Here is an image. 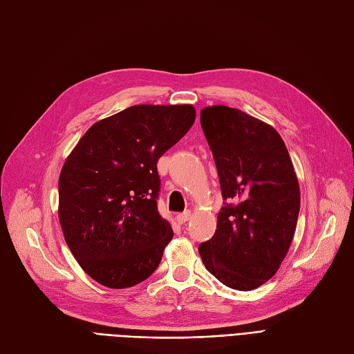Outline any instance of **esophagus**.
Segmentation results:
<instances>
[{"label": "esophagus", "mask_w": 354, "mask_h": 354, "mask_svg": "<svg viewBox=\"0 0 354 354\" xmlns=\"http://www.w3.org/2000/svg\"><path fill=\"white\" fill-rule=\"evenodd\" d=\"M190 217H192V214H190V211H185V212H181V214H178V216H177V221H178L180 224H183V223L189 221V220H190Z\"/></svg>", "instance_id": "34e87169"}]
</instances>
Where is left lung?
Returning a JSON list of instances; mask_svg holds the SVG:
<instances>
[{
	"mask_svg": "<svg viewBox=\"0 0 354 354\" xmlns=\"http://www.w3.org/2000/svg\"><path fill=\"white\" fill-rule=\"evenodd\" d=\"M201 127L224 207L214 236L198 250L221 283L251 291L274 276L294 238L299 187L292 160L272 125L239 109L208 106Z\"/></svg>",
	"mask_w": 354,
	"mask_h": 354,
	"instance_id": "8db88e82",
	"label": "left lung"
}]
</instances>
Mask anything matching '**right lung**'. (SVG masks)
<instances>
[{"instance_id":"right-lung-1","label":"right lung","mask_w":354,"mask_h":354,"mask_svg":"<svg viewBox=\"0 0 354 354\" xmlns=\"http://www.w3.org/2000/svg\"><path fill=\"white\" fill-rule=\"evenodd\" d=\"M192 104H137L95 122L59 177L63 236L82 270L103 286L146 281L174 233L156 199L158 159L195 122Z\"/></svg>"}]
</instances>
